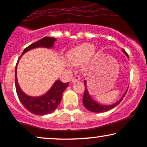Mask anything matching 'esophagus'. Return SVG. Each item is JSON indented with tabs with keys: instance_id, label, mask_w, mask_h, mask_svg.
Returning a JSON list of instances; mask_svg holds the SVG:
<instances>
[{
	"instance_id": "esophagus-1",
	"label": "esophagus",
	"mask_w": 147,
	"mask_h": 147,
	"mask_svg": "<svg viewBox=\"0 0 147 147\" xmlns=\"http://www.w3.org/2000/svg\"><path fill=\"white\" fill-rule=\"evenodd\" d=\"M80 79L81 78L79 75H75L73 77V78H72L71 81L72 83H74V82H76V81H79Z\"/></svg>"
}]
</instances>
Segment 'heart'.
Instances as JSON below:
<instances>
[{
	"instance_id": "1",
	"label": "heart",
	"mask_w": 147,
	"mask_h": 147,
	"mask_svg": "<svg viewBox=\"0 0 147 147\" xmlns=\"http://www.w3.org/2000/svg\"><path fill=\"white\" fill-rule=\"evenodd\" d=\"M94 51V46L85 43L69 51L66 55L68 62L72 66L81 64L90 57Z\"/></svg>"
}]
</instances>
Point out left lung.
<instances>
[{"mask_svg": "<svg viewBox=\"0 0 147 147\" xmlns=\"http://www.w3.org/2000/svg\"><path fill=\"white\" fill-rule=\"evenodd\" d=\"M123 51L124 52L125 54H126L127 57H129L128 55L126 53L124 49H123ZM84 85H85V90H84V98H83V104L86 107V108L88 109L89 111L92 112H96V113H100V112H107V111L110 110L112 108L116 107V105H118L120 102H121V100L123 99L125 94H126L127 90L126 91L122 98L119 100H118L116 103L113 104V105H100V104L98 103V102H96L92 98H91L90 96L89 93H88V89H87V85H86V81H84Z\"/></svg>", "mask_w": 147, "mask_h": 147, "instance_id": "obj_1", "label": "left lung"}]
</instances>
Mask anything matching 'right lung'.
<instances>
[{
	"instance_id": "add662e5",
	"label": "right lung",
	"mask_w": 147,
	"mask_h": 147,
	"mask_svg": "<svg viewBox=\"0 0 147 147\" xmlns=\"http://www.w3.org/2000/svg\"><path fill=\"white\" fill-rule=\"evenodd\" d=\"M55 40L56 39L54 38L45 37V38L31 44L29 47L24 49L22 55L26 52H27L28 51L35 49V48L53 47ZM20 57H19V59L20 58ZM18 62L16 63V66L15 85L18 96L19 100L22 104V105L29 112L33 114L38 115V116H43V115L50 114L54 110H55L58 105H59L60 102H61L63 92L66 90V88L68 87L69 82L62 83L61 81H56L51 89L48 91V92L46 93L43 96L39 97L29 96L25 94L21 90L18 83L16 75Z\"/></svg>"
}]
</instances>
